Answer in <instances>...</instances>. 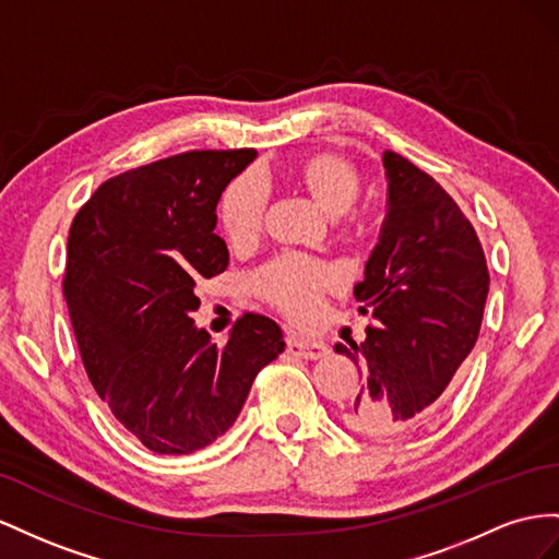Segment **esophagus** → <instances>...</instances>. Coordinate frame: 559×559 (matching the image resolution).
I'll return each mask as SVG.
<instances>
[{
    "instance_id": "1",
    "label": "esophagus",
    "mask_w": 559,
    "mask_h": 559,
    "mask_svg": "<svg viewBox=\"0 0 559 559\" xmlns=\"http://www.w3.org/2000/svg\"><path fill=\"white\" fill-rule=\"evenodd\" d=\"M288 350L297 358H305V360H318L328 356V346L321 342H307V340H297L290 337L288 340Z\"/></svg>"
}]
</instances>
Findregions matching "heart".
<instances>
[{
    "label": "heart",
    "mask_w": 559,
    "mask_h": 559,
    "mask_svg": "<svg viewBox=\"0 0 559 559\" xmlns=\"http://www.w3.org/2000/svg\"><path fill=\"white\" fill-rule=\"evenodd\" d=\"M293 180L330 217L346 215L360 194V175L340 152H316L301 158ZM269 205V185L258 173H243L229 182L219 201V219L234 243L258 238ZM260 295L293 321L307 323L323 307V297L337 285V274L321 262L297 254L269 262L254 276Z\"/></svg>",
    "instance_id": "heart-1"
}]
</instances>
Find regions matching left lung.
I'll return each mask as SVG.
<instances>
[{
  "mask_svg": "<svg viewBox=\"0 0 559 559\" xmlns=\"http://www.w3.org/2000/svg\"><path fill=\"white\" fill-rule=\"evenodd\" d=\"M386 217L354 288L368 337L334 344L358 370L342 421L365 436L421 426L448 401L480 334L489 271L456 201L405 156L384 152Z\"/></svg>",
  "mask_w": 559,
  "mask_h": 559,
  "instance_id": "8db88e82",
  "label": "left lung"
}]
</instances>
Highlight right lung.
Segmentation results:
<instances>
[{
    "label": "right lung",
    "mask_w": 559,
    "mask_h": 559,
    "mask_svg": "<svg viewBox=\"0 0 559 559\" xmlns=\"http://www.w3.org/2000/svg\"><path fill=\"white\" fill-rule=\"evenodd\" d=\"M254 150H201L126 170L79 209L66 295L86 374L117 421L156 454L209 448L236 421L281 328L243 313L213 344L189 313L197 283L229 264L217 201Z\"/></svg>",
    "instance_id": "obj_1"
}]
</instances>
